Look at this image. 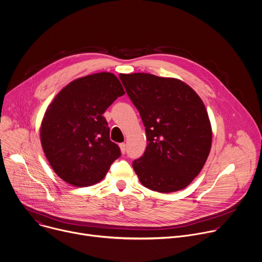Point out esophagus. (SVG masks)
Instances as JSON below:
<instances>
[{"mask_svg":"<svg viewBox=\"0 0 262 262\" xmlns=\"http://www.w3.org/2000/svg\"><path fill=\"white\" fill-rule=\"evenodd\" d=\"M119 148H120L121 153H122V154H124V153H125V151H126V145H125L124 143H121V144H119Z\"/></svg>","mask_w":262,"mask_h":262,"instance_id":"34e87169","label":"esophagus"}]
</instances>
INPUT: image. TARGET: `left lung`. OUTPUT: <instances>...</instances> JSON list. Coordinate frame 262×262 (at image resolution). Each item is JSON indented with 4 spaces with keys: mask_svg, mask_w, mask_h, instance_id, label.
Here are the masks:
<instances>
[{
    "mask_svg": "<svg viewBox=\"0 0 262 262\" xmlns=\"http://www.w3.org/2000/svg\"><path fill=\"white\" fill-rule=\"evenodd\" d=\"M119 78L146 130L145 153L133 162L141 184L160 193L184 189L211 151L212 126L204 102L177 78L147 73Z\"/></svg>",
    "mask_w": 262,
    "mask_h": 262,
    "instance_id": "obj_1",
    "label": "left lung"
}]
</instances>
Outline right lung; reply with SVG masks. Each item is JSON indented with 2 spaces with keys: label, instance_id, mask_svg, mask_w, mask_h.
<instances>
[{
  "label": "right lung",
  "instance_id": "add662e5",
  "mask_svg": "<svg viewBox=\"0 0 262 262\" xmlns=\"http://www.w3.org/2000/svg\"><path fill=\"white\" fill-rule=\"evenodd\" d=\"M125 94L119 79L102 72L66 85L47 107L40 127L44 154L56 175L75 187L102 181L120 156L103 114Z\"/></svg>",
  "mask_w": 262,
  "mask_h": 262
}]
</instances>
